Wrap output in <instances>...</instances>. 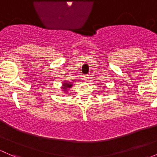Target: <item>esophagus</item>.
I'll use <instances>...</instances> for the list:
<instances>
[{
  "mask_svg": "<svg viewBox=\"0 0 157 157\" xmlns=\"http://www.w3.org/2000/svg\"><path fill=\"white\" fill-rule=\"evenodd\" d=\"M83 79H84L85 81H87V80H89V77H88V75L84 76V77H83Z\"/></svg>",
  "mask_w": 157,
  "mask_h": 157,
  "instance_id": "1",
  "label": "esophagus"
}]
</instances>
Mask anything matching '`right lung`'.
I'll list each match as a JSON object with an SVG mask.
<instances>
[{
  "instance_id": "obj_1",
  "label": "right lung",
  "mask_w": 157,
  "mask_h": 157,
  "mask_svg": "<svg viewBox=\"0 0 157 157\" xmlns=\"http://www.w3.org/2000/svg\"><path fill=\"white\" fill-rule=\"evenodd\" d=\"M73 86V83H71V82H68L67 81V80H65V81H64V83H62V86H61V88L63 89V91L64 92H67V90H68L69 88H71Z\"/></svg>"
}]
</instances>
